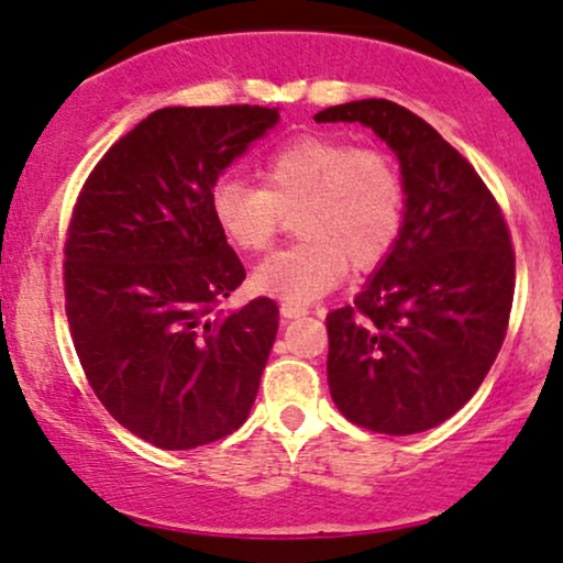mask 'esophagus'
Masks as SVG:
<instances>
[{
	"instance_id": "34e87169",
	"label": "esophagus",
	"mask_w": 563,
	"mask_h": 563,
	"mask_svg": "<svg viewBox=\"0 0 563 563\" xmlns=\"http://www.w3.org/2000/svg\"><path fill=\"white\" fill-rule=\"evenodd\" d=\"M307 312H309V309L301 307V303H288V301L280 303V314H283V318H288V320L303 318V314H307Z\"/></svg>"
}]
</instances>
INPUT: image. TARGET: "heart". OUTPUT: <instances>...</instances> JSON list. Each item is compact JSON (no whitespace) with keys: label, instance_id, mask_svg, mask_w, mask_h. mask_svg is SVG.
<instances>
[{"label":"heart","instance_id":"obj_1","mask_svg":"<svg viewBox=\"0 0 563 563\" xmlns=\"http://www.w3.org/2000/svg\"><path fill=\"white\" fill-rule=\"evenodd\" d=\"M262 187L219 177L209 206L219 232L245 254L269 249L286 214H296L299 243L267 256L254 286L288 303H312L357 273L378 269L405 230L407 190L399 166L378 147L301 134L260 166Z\"/></svg>","mask_w":563,"mask_h":563}]
</instances>
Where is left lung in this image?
I'll use <instances>...</instances> for the list:
<instances>
[{"label": "left lung", "mask_w": 563, "mask_h": 563, "mask_svg": "<svg viewBox=\"0 0 563 563\" xmlns=\"http://www.w3.org/2000/svg\"><path fill=\"white\" fill-rule=\"evenodd\" d=\"M397 153L407 190L394 254L328 325V386L346 421L405 437L474 397L508 331L516 256L489 187L434 126L391 100L325 108Z\"/></svg>", "instance_id": "left-lung-1"}]
</instances>
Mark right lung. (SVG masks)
Returning a JSON list of instances; mask_svg holds the SVG:
<instances>
[{"label": "right lung", "instance_id": "add662e5", "mask_svg": "<svg viewBox=\"0 0 563 563\" xmlns=\"http://www.w3.org/2000/svg\"><path fill=\"white\" fill-rule=\"evenodd\" d=\"M275 108H161L106 153L68 222L70 339L102 407L161 450H192L249 418L277 303H219L245 269L211 217V185L277 124Z\"/></svg>", "mask_w": 563, "mask_h": 563}]
</instances>
